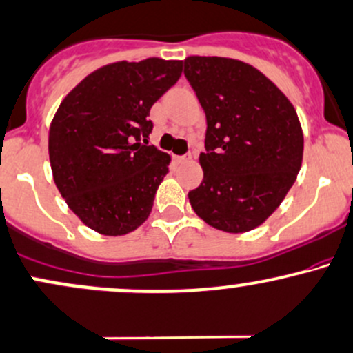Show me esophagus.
Masks as SVG:
<instances>
[{
  "label": "esophagus",
  "mask_w": 353,
  "mask_h": 353,
  "mask_svg": "<svg viewBox=\"0 0 353 353\" xmlns=\"http://www.w3.org/2000/svg\"><path fill=\"white\" fill-rule=\"evenodd\" d=\"M191 159V154H188V156H176V162L177 164H185V162H189Z\"/></svg>",
  "instance_id": "obj_1"
}]
</instances>
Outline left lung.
I'll return each instance as SVG.
<instances>
[{
	"mask_svg": "<svg viewBox=\"0 0 353 353\" xmlns=\"http://www.w3.org/2000/svg\"><path fill=\"white\" fill-rule=\"evenodd\" d=\"M184 75L206 114L204 179L189 203L209 226L246 233L265 223L300 172L295 107L259 70L223 57H188Z\"/></svg>",
	"mask_w": 353,
	"mask_h": 353,
	"instance_id": "1",
	"label": "left lung"
}]
</instances>
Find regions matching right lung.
Masks as SVG:
<instances>
[{
    "label": "right lung",
    "instance_id": "add662e5",
    "mask_svg": "<svg viewBox=\"0 0 353 353\" xmlns=\"http://www.w3.org/2000/svg\"><path fill=\"white\" fill-rule=\"evenodd\" d=\"M181 73L179 60L117 61L85 77L58 107L48 135L53 181L97 233L127 234L149 218L170 156L149 145L147 117Z\"/></svg>",
    "mask_w": 353,
    "mask_h": 353
}]
</instances>
